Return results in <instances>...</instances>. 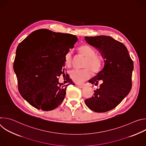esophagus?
<instances>
[{"instance_id": "34e87169", "label": "esophagus", "mask_w": 146, "mask_h": 146, "mask_svg": "<svg viewBox=\"0 0 146 146\" xmlns=\"http://www.w3.org/2000/svg\"><path fill=\"white\" fill-rule=\"evenodd\" d=\"M77 86L78 87L80 88H83L84 87V86H82V85H79V84H77Z\"/></svg>"}]
</instances>
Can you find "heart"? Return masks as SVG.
Here are the masks:
<instances>
[{
  "label": "heart",
  "instance_id": "b5f03b06",
  "mask_svg": "<svg viewBox=\"0 0 146 146\" xmlns=\"http://www.w3.org/2000/svg\"><path fill=\"white\" fill-rule=\"evenodd\" d=\"M78 52L86 57L83 68L84 69H73L70 72L72 80L77 84H82L91 78L92 72L97 74L101 71L104 65L103 57L95 54V50L91 46L84 44L78 48ZM65 63L68 67H70L73 62V53L68 51L65 55Z\"/></svg>",
  "mask_w": 146,
  "mask_h": 146
}]
</instances>
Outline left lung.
Here are the masks:
<instances>
[{
    "label": "left lung",
    "mask_w": 146,
    "mask_h": 146,
    "mask_svg": "<svg viewBox=\"0 0 146 146\" xmlns=\"http://www.w3.org/2000/svg\"><path fill=\"white\" fill-rule=\"evenodd\" d=\"M85 40L105 58L103 69L89 81L95 86L100 82L99 88L85 103L91 110L105 113L115 108L129 93L133 62L126 46L110 36H86Z\"/></svg>",
    "instance_id": "1"
}]
</instances>
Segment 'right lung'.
<instances>
[{
  "instance_id": "obj_1",
  "label": "right lung",
  "mask_w": 146,
  "mask_h": 146,
  "mask_svg": "<svg viewBox=\"0 0 146 146\" xmlns=\"http://www.w3.org/2000/svg\"><path fill=\"white\" fill-rule=\"evenodd\" d=\"M38 32L47 36L31 44L25 42L27 37L19 44L17 58L21 56L23 59L19 63L14 61V71L22 97L35 108L50 111L63 102L67 87L74 85L69 76L66 85L59 83L58 77L65 74V55L74 47L77 37L46 29Z\"/></svg>"
}]
</instances>
